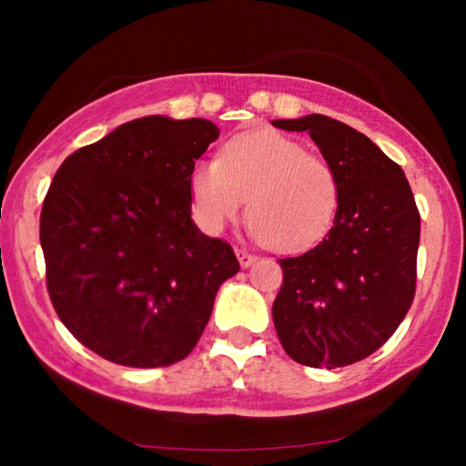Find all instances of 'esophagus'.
I'll return each mask as SVG.
<instances>
[{
	"mask_svg": "<svg viewBox=\"0 0 466 466\" xmlns=\"http://www.w3.org/2000/svg\"><path fill=\"white\" fill-rule=\"evenodd\" d=\"M237 258H238L240 267H249V265L256 263V256L248 249H237Z\"/></svg>",
	"mask_w": 466,
	"mask_h": 466,
	"instance_id": "34e87169",
	"label": "esophagus"
}]
</instances>
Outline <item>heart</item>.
I'll use <instances>...</instances> for the list:
<instances>
[{
    "label": "heart",
    "mask_w": 466,
    "mask_h": 466,
    "mask_svg": "<svg viewBox=\"0 0 466 466\" xmlns=\"http://www.w3.org/2000/svg\"><path fill=\"white\" fill-rule=\"evenodd\" d=\"M192 212L217 234L248 206L254 232L278 251L313 248L333 228L341 188L335 168L276 131L240 133L221 159H199L188 179Z\"/></svg>",
    "instance_id": "heart-1"
}]
</instances>
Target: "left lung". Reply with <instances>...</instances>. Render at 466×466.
Masks as SVG:
<instances>
[{"label":"left lung","instance_id":"8db88e82","mask_svg":"<svg viewBox=\"0 0 466 466\" xmlns=\"http://www.w3.org/2000/svg\"><path fill=\"white\" fill-rule=\"evenodd\" d=\"M307 131L339 177L333 228L296 258L278 260L271 315L282 349L311 368H341L381 349L410 311L420 215L399 164L370 137L322 114L274 120Z\"/></svg>","mask_w":466,"mask_h":466}]
</instances>
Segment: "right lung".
<instances>
[{"mask_svg":"<svg viewBox=\"0 0 466 466\" xmlns=\"http://www.w3.org/2000/svg\"><path fill=\"white\" fill-rule=\"evenodd\" d=\"M218 137L203 117L144 116L72 153L41 210L50 300L83 346L131 368L190 355L240 265L190 217V170Z\"/></svg>","mask_w":466,"mask_h":466,"instance_id":"right-lung-1","label":"right lung"}]
</instances>
